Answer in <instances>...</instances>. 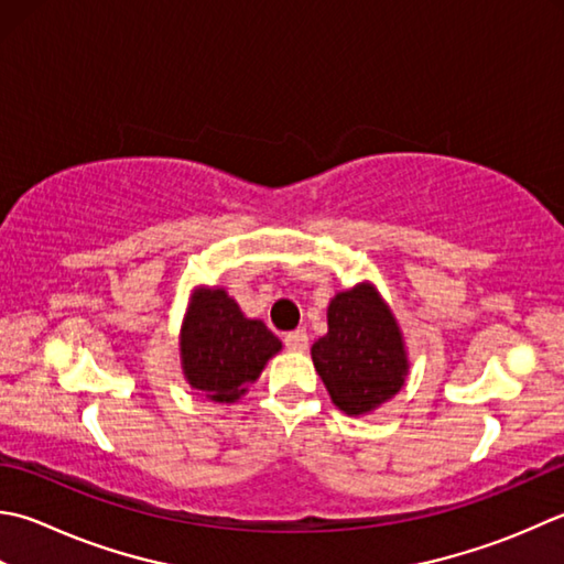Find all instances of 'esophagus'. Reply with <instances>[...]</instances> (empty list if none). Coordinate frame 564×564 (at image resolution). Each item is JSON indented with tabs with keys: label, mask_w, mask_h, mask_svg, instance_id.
<instances>
[{
	"label": "esophagus",
	"mask_w": 564,
	"mask_h": 564,
	"mask_svg": "<svg viewBox=\"0 0 564 564\" xmlns=\"http://www.w3.org/2000/svg\"><path fill=\"white\" fill-rule=\"evenodd\" d=\"M283 341H285V347L293 351H305L307 349V333L303 327H297V329H293V333H285Z\"/></svg>",
	"instance_id": "1"
}]
</instances>
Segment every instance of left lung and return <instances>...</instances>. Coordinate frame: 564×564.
<instances>
[{
    "label": "left lung",
    "instance_id": "8db88e82",
    "mask_svg": "<svg viewBox=\"0 0 564 564\" xmlns=\"http://www.w3.org/2000/svg\"><path fill=\"white\" fill-rule=\"evenodd\" d=\"M327 327L313 361L339 411L369 413L401 391L408 373L401 329L371 285L337 293Z\"/></svg>",
    "mask_w": 564,
    "mask_h": 564
}]
</instances>
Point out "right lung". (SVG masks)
<instances>
[{"mask_svg":"<svg viewBox=\"0 0 564 564\" xmlns=\"http://www.w3.org/2000/svg\"><path fill=\"white\" fill-rule=\"evenodd\" d=\"M281 341L261 319H247L223 289L197 291L183 323L187 383L217 403H235L259 379Z\"/></svg>","mask_w":564,"mask_h":564,"instance_id":"right-lung-1","label":"right lung"}]
</instances>
